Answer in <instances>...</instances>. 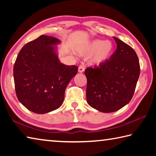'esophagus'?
<instances>
[{"label": "esophagus", "mask_w": 156, "mask_h": 156, "mask_svg": "<svg viewBox=\"0 0 156 156\" xmlns=\"http://www.w3.org/2000/svg\"><path fill=\"white\" fill-rule=\"evenodd\" d=\"M84 69H85V67L83 65H80L78 67V72L80 73H83L84 71Z\"/></svg>", "instance_id": "1"}]
</instances>
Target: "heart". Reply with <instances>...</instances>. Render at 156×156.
<instances>
[{"label": "heart", "mask_w": 156, "mask_h": 156, "mask_svg": "<svg viewBox=\"0 0 156 156\" xmlns=\"http://www.w3.org/2000/svg\"><path fill=\"white\" fill-rule=\"evenodd\" d=\"M113 50L112 43L109 41L95 40L89 43L85 49L80 51V54L85 56L94 55L91 62L98 65L105 61L109 58Z\"/></svg>", "instance_id": "1"}]
</instances>
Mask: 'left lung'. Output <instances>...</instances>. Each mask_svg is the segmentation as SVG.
<instances>
[{
	"label": "left lung",
	"mask_w": 156,
	"mask_h": 156,
	"mask_svg": "<svg viewBox=\"0 0 156 156\" xmlns=\"http://www.w3.org/2000/svg\"><path fill=\"white\" fill-rule=\"evenodd\" d=\"M117 49L98 67L84 71L87 100L91 107L111 113L128 104L135 91L140 73L138 56L131 47L115 37Z\"/></svg>",
	"instance_id": "1"
}]
</instances>
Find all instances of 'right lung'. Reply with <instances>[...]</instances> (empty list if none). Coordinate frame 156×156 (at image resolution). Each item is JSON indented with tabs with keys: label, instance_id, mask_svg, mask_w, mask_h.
Instances as JSON below:
<instances>
[{
	"label": "right lung",
	"instance_id": "1",
	"mask_svg": "<svg viewBox=\"0 0 156 156\" xmlns=\"http://www.w3.org/2000/svg\"><path fill=\"white\" fill-rule=\"evenodd\" d=\"M59 42L41 35L25 44L15 61L16 94L21 104L34 113H46L61 106L65 89L78 72L77 66L59 61L54 47Z\"/></svg>",
	"mask_w": 156,
	"mask_h": 156
}]
</instances>
